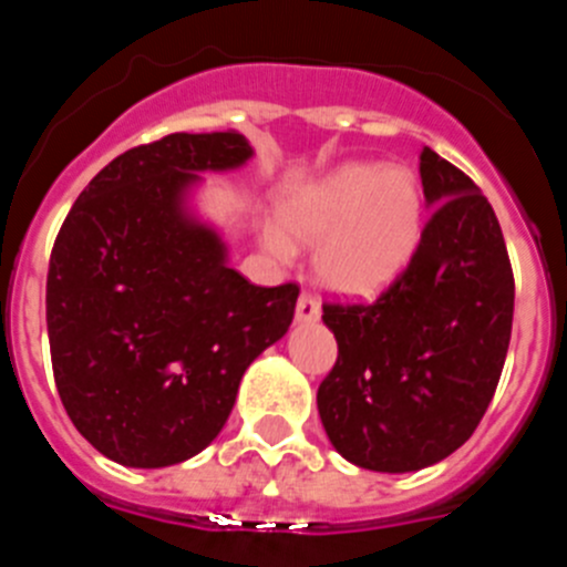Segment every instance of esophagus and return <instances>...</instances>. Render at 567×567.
<instances>
[{"instance_id": "1", "label": "esophagus", "mask_w": 567, "mask_h": 567, "mask_svg": "<svg viewBox=\"0 0 567 567\" xmlns=\"http://www.w3.org/2000/svg\"><path fill=\"white\" fill-rule=\"evenodd\" d=\"M295 318L300 323H312V320L320 318V300L309 292H300L298 298V307H295Z\"/></svg>"}]
</instances>
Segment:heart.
<instances>
[{
	"instance_id": "b5f03b06",
	"label": "heart",
	"mask_w": 567,
	"mask_h": 567,
	"mask_svg": "<svg viewBox=\"0 0 567 567\" xmlns=\"http://www.w3.org/2000/svg\"><path fill=\"white\" fill-rule=\"evenodd\" d=\"M423 235V189L412 169L343 164L298 189L280 207V229L264 244L278 260L315 247V269L327 287L374 295L409 267Z\"/></svg>"
}]
</instances>
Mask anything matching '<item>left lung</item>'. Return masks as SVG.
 I'll use <instances>...</instances> for the list:
<instances>
[{"instance_id":"8db88e82","label":"left lung","mask_w":567,"mask_h":567,"mask_svg":"<svg viewBox=\"0 0 567 567\" xmlns=\"http://www.w3.org/2000/svg\"><path fill=\"white\" fill-rule=\"evenodd\" d=\"M432 215L409 267L358 303H323L338 360L318 389L332 445L360 468L417 471L474 434L497 392L514 272L488 198L434 150L420 153Z\"/></svg>"}]
</instances>
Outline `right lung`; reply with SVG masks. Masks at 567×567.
Segmentation results:
<instances>
[{
	"instance_id": "obj_1",
	"label": "right lung",
	"mask_w": 567,
	"mask_h": 567,
	"mask_svg": "<svg viewBox=\"0 0 567 567\" xmlns=\"http://www.w3.org/2000/svg\"><path fill=\"white\" fill-rule=\"evenodd\" d=\"M249 155L235 130L138 144L59 229L44 298L53 378L79 434L115 463L162 468L207 449L247 365L292 323L298 284H249L182 207L202 169Z\"/></svg>"
}]
</instances>
